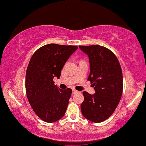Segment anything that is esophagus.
I'll list each match as a JSON object with an SVG mask.
<instances>
[{"mask_svg":"<svg viewBox=\"0 0 146 146\" xmlns=\"http://www.w3.org/2000/svg\"><path fill=\"white\" fill-rule=\"evenodd\" d=\"M78 92H79V91L76 90V89H73V94H77V93H78Z\"/></svg>","mask_w":146,"mask_h":146,"instance_id":"34e87169","label":"esophagus"}]
</instances>
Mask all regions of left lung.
Returning <instances> with one entry per match:
<instances>
[{
    "label": "left lung",
    "instance_id": "obj_1",
    "mask_svg": "<svg viewBox=\"0 0 146 146\" xmlns=\"http://www.w3.org/2000/svg\"><path fill=\"white\" fill-rule=\"evenodd\" d=\"M79 47L89 57L88 80L96 91L94 95L82 93L84 99L80 106L82 113L91 122L101 123L111 116L122 96V69L116 56L110 49L99 45Z\"/></svg>",
    "mask_w": 146,
    "mask_h": 146
}]
</instances>
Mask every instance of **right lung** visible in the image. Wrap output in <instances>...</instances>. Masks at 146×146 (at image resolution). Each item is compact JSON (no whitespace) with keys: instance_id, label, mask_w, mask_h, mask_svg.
I'll return each mask as SVG.
<instances>
[{"instance_id":"1","label":"right lung","mask_w":146,"mask_h":146,"mask_svg":"<svg viewBox=\"0 0 146 146\" xmlns=\"http://www.w3.org/2000/svg\"><path fill=\"white\" fill-rule=\"evenodd\" d=\"M78 46L49 44L36 50L25 74V91L29 103L38 117L53 123L64 116L72 90L60 89L53 78H60L61 70Z\"/></svg>"}]
</instances>
